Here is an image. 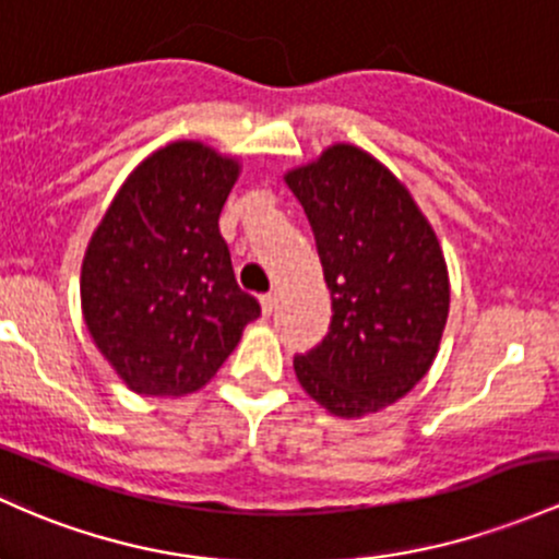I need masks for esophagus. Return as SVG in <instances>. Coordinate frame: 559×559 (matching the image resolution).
Listing matches in <instances>:
<instances>
[{"label":"esophagus","instance_id":"obj_1","mask_svg":"<svg viewBox=\"0 0 559 559\" xmlns=\"http://www.w3.org/2000/svg\"><path fill=\"white\" fill-rule=\"evenodd\" d=\"M275 302H278V297H275L273 292H270V294H262V297H260V305H262V316H273V310H275Z\"/></svg>","mask_w":559,"mask_h":559}]
</instances>
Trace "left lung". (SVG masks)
I'll use <instances>...</instances> for the list:
<instances>
[{
  "label": "left lung",
  "instance_id": "1",
  "mask_svg": "<svg viewBox=\"0 0 559 559\" xmlns=\"http://www.w3.org/2000/svg\"><path fill=\"white\" fill-rule=\"evenodd\" d=\"M284 182L316 233L334 308L326 340L294 358V373L329 414L371 416L438 355L451 308L443 249L408 188L358 145H329Z\"/></svg>",
  "mask_w": 559,
  "mask_h": 559
}]
</instances>
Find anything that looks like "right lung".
<instances>
[{
    "label": "right lung",
    "mask_w": 559,
    "mask_h": 559,
    "mask_svg": "<svg viewBox=\"0 0 559 559\" xmlns=\"http://www.w3.org/2000/svg\"><path fill=\"white\" fill-rule=\"evenodd\" d=\"M241 158L171 140L130 171L84 251L82 316L127 390L182 397L204 388L260 302L238 289L219 212Z\"/></svg>",
    "instance_id": "add662e5"
}]
</instances>
